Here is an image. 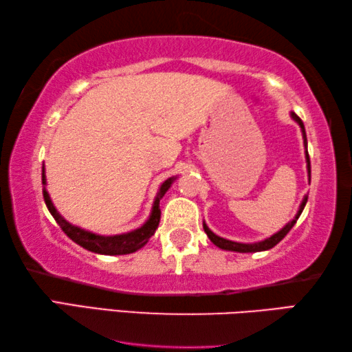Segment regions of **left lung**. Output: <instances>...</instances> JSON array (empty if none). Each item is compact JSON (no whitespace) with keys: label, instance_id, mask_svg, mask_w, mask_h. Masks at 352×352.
I'll list each match as a JSON object with an SVG mask.
<instances>
[{"label":"left lung","instance_id":"left-lung-1","mask_svg":"<svg viewBox=\"0 0 352 352\" xmlns=\"http://www.w3.org/2000/svg\"><path fill=\"white\" fill-rule=\"evenodd\" d=\"M290 117L295 120V122L299 124V128H301V132H302V140H304V148H306V162H307V175H309V182H310V159H309V153H307V137H306V129H304V123L301 122V118L298 117V115L295 112H290ZM306 203H307V195L306 197L302 198L301 204H299V209L296 212L295 218H293L292 221H289L285 224L284 228H282L280 230H278V232L273 234L272 237L265 239V240H261V241H256V243H240V241H234V240H228V239H223L220 237V235H217L212 232V230L209 229V226H207L206 221H203V228H204V232L207 234V237L210 239L212 243H214L215 246L221 248V250L224 251H235V252H258V251H267V250H272L273 246H276L279 243V241L285 237L287 234L290 232V229L295 226V223L298 221L299 215L302 214L304 207H306Z\"/></svg>","mask_w":352,"mask_h":352}]
</instances>
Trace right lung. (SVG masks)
Instances as JSON below:
<instances>
[{"mask_svg":"<svg viewBox=\"0 0 352 352\" xmlns=\"http://www.w3.org/2000/svg\"><path fill=\"white\" fill-rule=\"evenodd\" d=\"M177 176H171L168 179L160 184L159 192L155 195L154 203L151 207V214H149L148 220L142 224L140 228L134 230H129V232L123 234H115V235H101L90 232V230H85L79 226H74V224L68 223L65 218H63L53 204V201L50 198L48 190H46V175H45V166L42 168V184H43V199L45 204L48 207L50 214L53 215L56 223L62 228L63 232H65L68 237H70L74 243L82 246L84 250L96 252V254H104V256H123V254H131V252H135L137 250L145 246L148 240L153 237L155 229L159 226L160 221V199L164 198V195L168 192L171 184L176 181Z\"/></svg>","mask_w":352,"mask_h":352,"instance_id":"add662e5","label":"right lung"}]
</instances>
